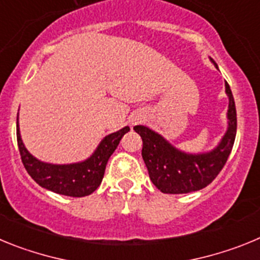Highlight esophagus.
I'll use <instances>...</instances> for the list:
<instances>
[{
  "mask_svg": "<svg viewBox=\"0 0 260 260\" xmlns=\"http://www.w3.org/2000/svg\"><path fill=\"white\" fill-rule=\"evenodd\" d=\"M134 121H138V119H134ZM134 121H133V122H134Z\"/></svg>",
  "mask_w": 260,
  "mask_h": 260,
  "instance_id": "obj_1",
  "label": "esophagus"
}]
</instances>
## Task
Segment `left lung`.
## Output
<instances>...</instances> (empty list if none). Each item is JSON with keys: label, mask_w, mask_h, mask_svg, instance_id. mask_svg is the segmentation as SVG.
<instances>
[{"label": "left lung", "mask_w": 260, "mask_h": 260, "mask_svg": "<svg viewBox=\"0 0 260 260\" xmlns=\"http://www.w3.org/2000/svg\"><path fill=\"white\" fill-rule=\"evenodd\" d=\"M211 59V58H210ZM213 65H217L213 59ZM229 99L228 127L221 141L207 152L189 153L178 150L162 135L143 125L134 126L135 133L143 141L142 157L153 185L165 194H187L210 185L220 173L233 148L237 133V113L231 87L225 82Z\"/></svg>", "instance_id": "left-lung-1"}]
</instances>
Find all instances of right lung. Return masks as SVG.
<instances>
[{"label": "right lung", "mask_w": 260, "mask_h": 260, "mask_svg": "<svg viewBox=\"0 0 260 260\" xmlns=\"http://www.w3.org/2000/svg\"><path fill=\"white\" fill-rule=\"evenodd\" d=\"M130 132L125 126L121 130L103 138L93 153L88 158L71 164H50L31 155L23 143L19 132V114L17 117V141L22 162L36 183L57 194L66 197H87L98 189L104 177L105 167L116 151L121 138Z\"/></svg>", "instance_id": "1"}]
</instances>
